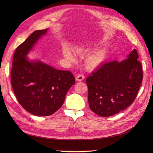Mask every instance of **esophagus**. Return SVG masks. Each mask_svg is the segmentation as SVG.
<instances>
[{
	"label": "esophagus",
	"mask_w": 153,
	"mask_h": 153,
	"mask_svg": "<svg viewBox=\"0 0 153 153\" xmlns=\"http://www.w3.org/2000/svg\"><path fill=\"white\" fill-rule=\"evenodd\" d=\"M84 76L83 74H79L76 77V81H78V82H80V81H82L84 79Z\"/></svg>",
	"instance_id": "obj_1"
}]
</instances>
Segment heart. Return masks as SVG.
I'll return each instance as SVG.
<instances>
[{
	"label": "heart",
	"mask_w": 153,
	"mask_h": 153,
	"mask_svg": "<svg viewBox=\"0 0 153 153\" xmlns=\"http://www.w3.org/2000/svg\"><path fill=\"white\" fill-rule=\"evenodd\" d=\"M89 48L87 45H82L80 47H76L75 49V52L80 55V56H84L88 52ZM63 55L68 61L71 62H75L76 61L75 58L74 57L73 55L71 52V51L68 48H65L63 51ZM106 52L104 50H97L94 53H91L87 57L85 61V66L87 69L89 70H93L96 68L100 66L106 58Z\"/></svg>",
	"instance_id": "1"
}]
</instances>
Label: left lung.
I'll use <instances>...</instances> for the list:
<instances>
[{
    "label": "left lung",
    "mask_w": 153,
    "mask_h": 153,
    "mask_svg": "<svg viewBox=\"0 0 153 153\" xmlns=\"http://www.w3.org/2000/svg\"><path fill=\"white\" fill-rule=\"evenodd\" d=\"M136 49L121 62L103 63L88 76V101L91 110L109 117L133 103L140 87L143 73Z\"/></svg>",
    "instance_id": "left-lung-1"
}]
</instances>
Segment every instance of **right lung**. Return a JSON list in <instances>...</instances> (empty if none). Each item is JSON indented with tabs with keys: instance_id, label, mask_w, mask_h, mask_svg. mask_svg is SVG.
Segmentation results:
<instances>
[{
	"instance_id": "add662e5",
	"label": "right lung",
	"mask_w": 153,
	"mask_h": 153,
	"mask_svg": "<svg viewBox=\"0 0 153 153\" xmlns=\"http://www.w3.org/2000/svg\"><path fill=\"white\" fill-rule=\"evenodd\" d=\"M47 30L33 32L18 46L11 71V85L18 101L27 112L37 116H48L57 111L75 83L70 71L58 70L39 61H30L27 57Z\"/></svg>"
}]
</instances>
